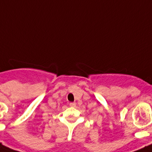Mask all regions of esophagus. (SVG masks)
I'll list each match as a JSON object with an SVG mask.
<instances>
[{"mask_svg": "<svg viewBox=\"0 0 152 152\" xmlns=\"http://www.w3.org/2000/svg\"><path fill=\"white\" fill-rule=\"evenodd\" d=\"M76 105V102H70V103H69V106H71V107H75Z\"/></svg>", "mask_w": 152, "mask_h": 152, "instance_id": "esophagus-1", "label": "esophagus"}]
</instances>
